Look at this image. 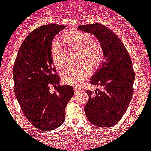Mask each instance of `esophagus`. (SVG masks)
<instances>
[{
    "mask_svg": "<svg viewBox=\"0 0 151 151\" xmlns=\"http://www.w3.org/2000/svg\"><path fill=\"white\" fill-rule=\"evenodd\" d=\"M74 90H75V92H79L81 91V89L80 88V87H78V86H74Z\"/></svg>",
    "mask_w": 151,
    "mask_h": 151,
    "instance_id": "esophagus-1",
    "label": "esophagus"
}]
</instances>
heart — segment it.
<instances>
[{
  "label": "heart",
  "mask_w": 151,
  "mask_h": 151,
  "mask_svg": "<svg viewBox=\"0 0 151 151\" xmlns=\"http://www.w3.org/2000/svg\"><path fill=\"white\" fill-rule=\"evenodd\" d=\"M65 42L72 48L80 50L81 61L79 66L69 67L64 70L61 78L64 83L69 85H79L91 75V65L96 68L100 66L104 60V49L96 40H89L88 35L77 30H72L63 36ZM51 57L56 68H61V47L59 39H54L51 46Z\"/></svg>",
  "instance_id": "b5f03b06"
}]
</instances>
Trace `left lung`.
I'll return each instance as SVG.
<instances>
[{
  "instance_id": "obj_1",
  "label": "left lung",
  "mask_w": 151,
  "mask_h": 151,
  "mask_svg": "<svg viewBox=\"0 0 151 151\" xmlns=\"http://www.w3.org/2000/svg\"><path fill=\"white\" fill-rule=\"evenodd\" d=\"M77 29L93 34L102 44L105 61L90 80L103 90H86L89 100L85 106L90 123L99 127H112L126 112L133 95L134 72L128 51L111 29L99 23L81 25Z\"/></svg>"
}]
</instances>
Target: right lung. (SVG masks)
<instances>
[{
	"label": "right lung",
	"mask_w": 151,
	"mask_h": 151,
	"mask_svg": "<svg viewBox=\"0 0 151 151\" xmlns=\"http://www.w3.org/2000/svg\"><path fill=\"white\" fill-rule=\"evenodd\" d=\"M65 28L49 24L32 31L21 45L14 65L16 98L26 118L39 130L52 131L61 125L74 93L71 86L58 85L60 77L51 57L52 40ZM50 84L56 87L55 93L49 92Z\"/></svg>",
	"instance_id": "1"
}]
</instances>
